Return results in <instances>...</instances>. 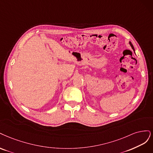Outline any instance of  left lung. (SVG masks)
<instances>
[{
    "mask_svg": "<svg viewBox=\"0 0 153 153\" xmlns=\"http://www.w3.org/2000/svg\"><path fill=\"white\" fill-rule=\"evenodd\" d=\"M129 43H130V46H131V48L133 49V50H134V52H135V49H134V46H133V45H132V44H131V42H129Z\"/></svg>",
    "mask_w": 153,
    "mask_h": 153,
    "instance_id": "left-lung-1",
    "label": "left lung"
}]
</instances>
